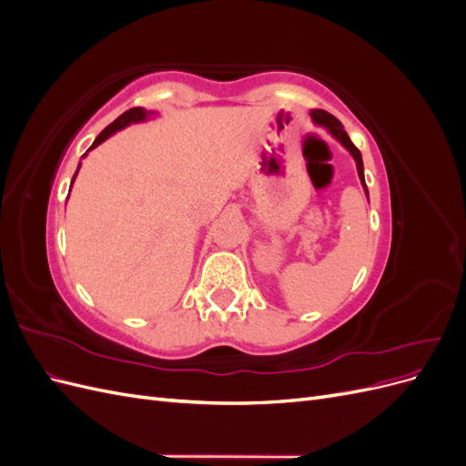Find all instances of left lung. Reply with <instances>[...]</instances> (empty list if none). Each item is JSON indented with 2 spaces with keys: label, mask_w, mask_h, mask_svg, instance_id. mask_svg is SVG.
<instances>
[{
  "label": "left lung",
  "mask_w": 466,
  "mask_h": 466,
  "mask_svg": "<svg viewBox=\"0 0 466 466\" xmlns=\"http://www.w3.org/2000/svg\"><path fill=\"white\" fill-rule=\"evenodd\" d=\"M311 118L317 122V124H320V126H327L329 128V132L338 139V142H340L351 155H354V159H356V165H358V175H360V178H361V185L365 187V178H363V161H361V153H360V149L351 144V139L348 137V134H346V130H344V126H342V122L338 120V118H334L330 112H327V110H313L311 112ZM365 192H368V188H365Z\"/></svg>",
  "instance_id": "1"
}]
</instances>
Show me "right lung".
<instances>
[{"label":"right lung","mask_w":466,"mask_h":466,"mask_svg":"<svg viewBox=\"0 0 466 466\" xmlns=\"http://www.w3.org/2000/svg\"><path fill=\"white\" fill-rule=\"evenodd\" d=\"M151 115V112H147V110H144L142 106H134V108H130V110H126L124 115H120L115 122L112 124H108L106 128L96 136V139L93 142V146L89 147V149H93V147H96L98 144H103L105 139L108 137V136H112L115 132H118V130H122L124 126H128V124H132V122H139V120H144V118H147ZM77 175V173H76ZM76 175H74V178H76Z\"/></svg>","instance_id":"add662e5"}]
</instances>
